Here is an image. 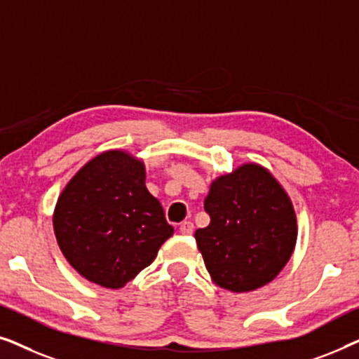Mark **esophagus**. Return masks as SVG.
Returning <instances> with one entry per match:
<instances>
[{
    "label": "esophagus",
    "instance_id": "esophagus-1",
    "mask_svg": "<svg viewBox=\"0 0 359 359\" xmlns=\"http://www.w3.org/2000/svg\"><path fill=\"white\" fill-rule=\"evenodd\" d=\"M193 230H194V225L193 222H189V220H184V222L180 225V232L183 235H191L193 233Z\"/></svg>",
    "mask_w": 359,
    "mask_h": 359
}]
</instances>
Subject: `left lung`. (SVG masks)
<instances>
[{
    "instance_id": "8db88e82",
    "label": "left lung",
    "mask_w": 359,
    "mask_h": 359,
    "mask_svg": "<svg viewBox=\"0 0 359 359\" xmlns=\"http://www.w3.org/2000/svg\"><path fill=\"white\" fill-rule=\"evenodd\" d=\"M208 227L194 237L217 286L248 292L286 266L297 238L292 203L263 166L247 163L210 184Z\"/></svg>"
}]
</instances>
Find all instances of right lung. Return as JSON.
Here are the masks:
<instances>
[{
	"instance_id": "add662e5",
	"label": "right lung",
	"mask_w": 359,
	"mask_h": 359,
	"mask_svg": "<svg viewBox=\"0 0 359 359\" xmlns=\"http://www.w3.org/2000/svg\"><path fill=\"white\" fill-rule=\"evenodd\" d=\"M63 257L102 287L119 289L154 262L173 227L145 188V166L121 150L95 156L65 186L53 212Z\"/></svg>"
}]
</instances>
